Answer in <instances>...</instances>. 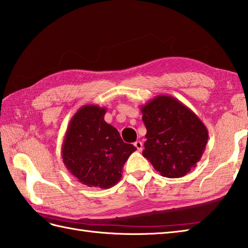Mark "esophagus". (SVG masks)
Wrapping results in <instances>:
<instances>
[{
	"instance_id": "1",
	"label": "esophagus",
	"mask_w": 248,
	"mask_h": 248,
	"mask_svg": "<svg viewBox=\"0 0 248 248\" xmlns=\"http://www.w3.org/2000/svg\"><path fill=\"white\" fill-rule=\"evenodd\" d=\"M134 146L136 147V149H138V151L143 150V143H141L140 140H136L135 143H134Z\"/></svg>"
}]
</instances>
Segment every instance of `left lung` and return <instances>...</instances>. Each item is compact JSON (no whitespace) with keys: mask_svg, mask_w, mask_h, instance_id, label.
<instances>
[{"mask_svg":"<svg viewBox=\"0 0 248 248\" xmlns=\"http://www.w3.org/2000/svg\"><path fill=\"white\" fill-rule=\"evenodd\" d=\"M147 134L143 155L161 176L180 178L197 165L208 143V130L178 99L160 94L140 107Z\"/></svg>","mask_w":248,"mask_h":248,"instance_id":"obj_1","label":"left lung"}]
</instances>
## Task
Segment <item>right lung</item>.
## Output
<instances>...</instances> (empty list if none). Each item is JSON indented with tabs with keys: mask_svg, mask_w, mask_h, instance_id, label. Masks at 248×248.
Masks as SVG:
<instances>
[{
	"mask_svg": "<svg viewBox=\"0 0 248 248\" xmlns=\"http://www.w3.org/2000/svg\"><path fill=\"white\" fill-rule=\"evenodd\" d=\"M107 108L87 104L72 116L62 145V157L71 175L89 187L109 188L121 179L123 168L136 150L121 140L104 120Z\"/></svg>",
	"mask_w": 248,
	"mask_h": 248,
	"instance_id": "obj_1",
	"label": "right lung"
}]
</instances>
